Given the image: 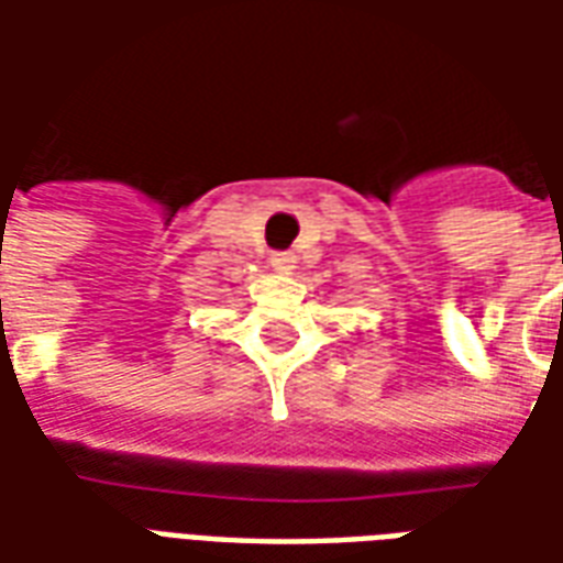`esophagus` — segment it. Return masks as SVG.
I'll return each mask as SVG.
<instances>
[{
	"label": "esophagus",
	"instance_id": "1",
	"mask_svg": "<svg viewBox=\"0 0 563 563\" xmlns=\"http://www.w3.org/2000/svg\"><path fill=\"white\" fill-rule=\"evenodd\" d=\"M271 268H274V271H292L295 268V253H289V250L271 253Z\"/></svg>",
	"mask_w": 563,
	"mask_h": 563
}]
</instances>
